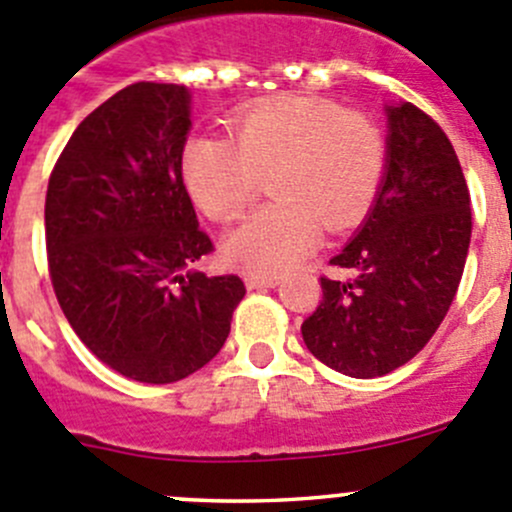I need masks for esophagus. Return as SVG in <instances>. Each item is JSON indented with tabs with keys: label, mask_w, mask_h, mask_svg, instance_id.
I'll return each mask as SVG.
<instances>
[{
	"label": "esophagus",
	"mask_w": 512,
	"mask_h": 512,
	"mask_svg": "<svg viewBox=\"0 0 512 512\" xmlns=\"http://www.w3.org/2000/svg\"><path fill=\"white\" fill-rule=\"evenodd\" d=\"M276 284H279V276H269V274H248L246 276L248 289H274Z\"/></svg>",
	"instance_id": "1"
}]
</instances>
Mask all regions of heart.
<instances>
[{
    "instance_id": "1",
    "label": "heart",
    "mask_w": 512,
    "mask_h": 512,
    "mask_svg": "<svg viewBox=\"0 0 512 512\" xmlns=\"http://www.w3.org/2000/svg\"><path fill=\"white\" fill-rule=\"evenodd\" d=\"M231 137L188 140L180 173L198 208L218 223L241 216L269 175L276 201L223 241L226 259L256 274L304 259L321 226L339 233L362 221L387 163L382 130L364 113L321 97L256 102L233 118Z\"/></svg>"
}]
</instances>
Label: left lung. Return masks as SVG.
<instances>
[{
  "instance_id": "1",
  "label": "left lung",
  "mask_w": 512,
  "mask_h": 512,
  "mask_svg": "<svg viewBox=\"0 0 512 512\" xmlns=\"http://www.w3.org/2000/svg\"><path fill=\"white\" fill-rule=\"evenodd\" d=\"M387 170L362 228L321 276V301L301 324L306 349L347 377L372 379L410 362L437 332L470 248V191L455 148L412 102L387 107Z\"/></svg>"
}]
</instances>
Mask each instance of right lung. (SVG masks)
<instances>
[{
    "mask_svg": "<svg viewBox=\"0 0 512 512\" xmlns=\"http://www.w3.org/2000/svg\"><path fill=\"white\" fill-rule=\"evenodd\" d=\"M191 90L135 82L92 110L57 158L45 201L52 289L87 349L145 384L221 352L246 286L191 271L213 251L180 160Z\"/></svg>",
    "mask_w": 512,
    "mask_h": 512,
    "instance_id": "right-lung-1",
    "label": "right lung"
}]
</instances>
